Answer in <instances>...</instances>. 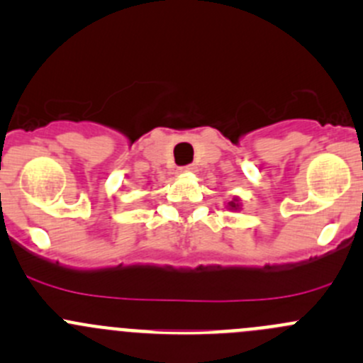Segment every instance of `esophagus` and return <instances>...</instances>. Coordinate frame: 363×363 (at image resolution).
<instances>
[{
  "label": "esophagus",
  "instance_id": "34e87169",
  "mask_svg": "<svg viewBox=\"0 0 363 363\" xmlns=\"http://www.w3.org/2000/svg\"><path fill=\"white\" fill-rule=\"evenodd\" d=\"M179 172H181V174H193V172H196V167L195 164H188V167L179 168Z\"/></svg>",
  "mask_w": 363,
  "mask_h": 363
}]
</instances>
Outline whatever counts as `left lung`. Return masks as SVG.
Listing matches in <instances>:
<instances>
[{
    "label": "left lung",
    "mask_w": 363,
    "mask_h": 363,
    "mask_svg": "<svg viewBox=\"0 0 363 363\" xmlns=\"http://www.w3.org/2000/svg\"><path fill=\"white\" fill-rule=\"evenodd\" d=\"M226 207L230 208V211H240V200L239 199H233L232 202H228Z\"/></svg>",
    "instance_id": "left-lung-1"
}]
</instances>
